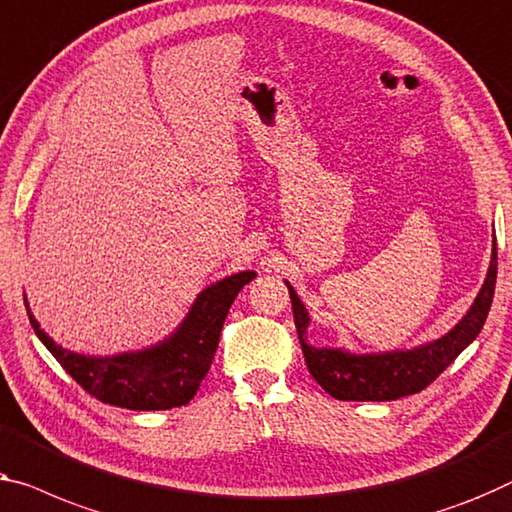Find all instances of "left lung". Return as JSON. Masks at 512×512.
Instances as JSON below:
<instances>
[{"label": "left lung", "instance_id": "1", "mask_svg": "<svg viewBox=\"0 0 512 512\" xmlns=\"http://www.w3.org/2000/svg\"><path fill=\"white\" fill-rule=\"evenodd\" d=\"M292 299L294 324L299 333V342L308 363L310 375L319 386L335 400L354 402H386L398 400L404 395H414L430 386L448 365H451L483 329L487 312L494 299L497 285V241L492 248V262L487 269V278L480 287L476 301L467 310L460 322L439 340L427 345L407 349V352H384V354H352L345 349L315 347L308 345V310L296 296L294 287L285 282Z\"/></svg>", "mask_w": 512, "mask_h": 512}]
</instances>
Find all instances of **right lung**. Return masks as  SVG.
<instances>
[{"label": "right lung", "instance_id": "add662e5", "mask_svg": "<svg viewBox=\"0 0 512 512\" xmlns=\"http://www.w3.org/2000/svg\"><path fill=\"white\" fill-rule=\"evenodd\" d=\"M257 276L241 271L197 294L193 308L170 338L140 352L87 356L59 347L29 310V324L68 375L105 404L133 411H160L188 404L213 363L220 331L236 294Z\"/></svg>", "mask_w": 512, "mask_h": 512}]
</instances>
